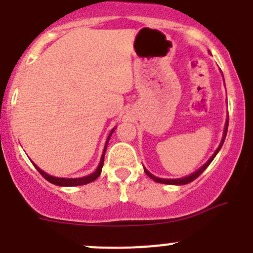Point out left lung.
Returning a JSON list of instances; mask_svg holds the SVG:
<instances>
[{"label": "left lung", "instance_id": "obj_1", "mask_svg": "<svg viewBox=\"0 0 253 253\" xmlns=\"http://www.w3.org/2000/svg\"><path fill=\"white\" fill-rule=\"evenodd\" d=\"M227 128H228V120H227V121H226V125H225V131H223V137H222V141H221V143H219L218 148H217V150L214 151V153H213V155H212V157H211V159H210L209 161H207L206 164H205L204 166L201 167V169H198L197 171H196V172H193V173H192V174H190V176L182 177V178H176V180H167V178H159V177L153 176L152 173H150V172H148L147 169H145V172H146V174H147V176L150 177V178H152V180L155 181V182H159V183H165V185H186V183H190V182H192L193 180H196V178H197V177L200 176V174H201L202 172H204L205 169H207V167H209V165L211 164L212 161H213V159H214V157H216V155H217V153H218V151L221 150V147H222L223 142H225L226 134H227Z\"/></svg>", "mask_w": 253, "mask_h": 253}]
</instances>
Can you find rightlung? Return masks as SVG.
Segmentation results:
<instances>
[{
	"label": "right lung",
	"mask_w": 253,
	"mask_h": 253,
	"mask_svg": "<svg viewBox=\"0 0 253 253\" xmlns=\"http://www.w3.org/2000/svg\"><path fill=\"white\" fill-rule=\"evenodd\" d=\"M113 131H115V128L111 131V133L108 134V138L107 141H106V145H105V150H103V153H102V157H101V161H100V165H98V167L96 169V171L93 172V173L88 174V176H84V177H80V178H61V177H55V176H49V174H47L46 172H43L42 169H40L39 167L35 165V167H36L37 169H39L40 173L42 174V176L46 178L48 182L53 183V185L56 186H66V187H70V186H82V185H87V183L89 182H93L96 178H98V176L101 174V171H102V167H103V159H105V152H106V148H107V145H108V141H110V137L111 134L113 133Z\"/></svg>",
	"instance_id": "add662e5"
}]
</instances>
